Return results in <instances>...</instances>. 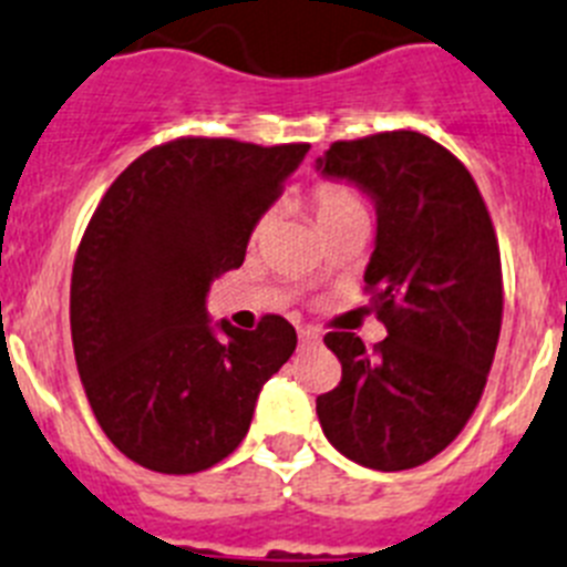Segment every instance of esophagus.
<instances>
[{
	"label": "esophagus",
	"mask_w": 567,
	"mask_h": 567,
	"mask_svg": "<svg viewBox=\"0 0 567 567\" xmlns=\"http://www.w3.org/2000/svg\"><path fill=\"white\" fill-rule=\"evenodd\" d=\"M298 338H301V343H318L321 341V332L312 330V327H301V330H298Z\"/></svg>",
	"instance_id": "34e87169"
}]
</instances>
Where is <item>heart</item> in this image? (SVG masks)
Masks as SVG:
<instances>
[{"label": "heart", "instance_id": "heart-1", "mask_svg": "<svg viewBox=\"0 0 567 567\" xmlns=\"http://www.w3.org/2000/svg\"><path fill=\"white\" fill-rule=\"evenodd\" d=\"M312 209H316L318 226L332 224V220H341V217L350 215H367L364 200L352 192L350 186H343V183H321L316 188V195H312ZM266 220H258L255 226V237L264 231Z\"/></svg>", "mask_w": 567, "mask_h": 567}]
</instances>
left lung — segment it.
Wrapping results in <instances>:
<instances>
[{
    "label": "left lung",
    "mask_w": 567,
    "mask_h": 567,
    "mask_svg": "<svg viewBox=\"0 0 567 567\" xmlns=\"http://www.w3.org/2000/svg\"><path fill=\"white\" fill-rule=\"evenodd\" d=\"M375 203L364 280L386 338L327 332L341 384L318 395L323 435L372 471L442 453L476 410L502 330V260L471 172L419 132L332 143L316 159Z\"/></svg>",
    "instance_id": "obj_1"
}]
</instances>
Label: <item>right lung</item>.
I'll list each match as a JSON object with an SVG mask.
<instances>
[{"label":"right lung","instance_id":"add662e5","mask_svg":"<svg viewBox=\"0 0 567 567\" xmlns=\"http://www.w3.org/2000/svg\"><path fill=\"white\" fill-rule=\"evenodd\" d=\"M307 143L181 137L111 183L76 249V370L111 444L148 471L200 473L249 433L264 384L295 352L280 316L212 323L206 295L246 258L251 229Z\"/></svg>","mask_w":567,"mask_h":567}]
</instances>
